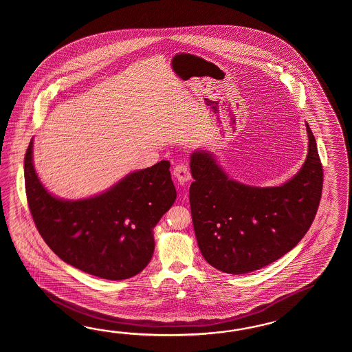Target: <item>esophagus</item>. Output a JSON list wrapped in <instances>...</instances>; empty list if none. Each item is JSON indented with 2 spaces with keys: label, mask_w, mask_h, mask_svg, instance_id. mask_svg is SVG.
Here are the masks:
<instances>
[{
  "label": "esophagus",
  "mask_w": 352,
  "mask_h": 352,
  "mask_svg": "<svg viewBox=\"0 0 352 352\" xmlns=\"http://www.w3.org/2000/svg\"><path fill=\"white\" fill-rule=\"evenodd\" d=\"M173 175L179 184H185L191 179V173L185 164H179L173 168Z\"/></svg>",
  "instance_id": "obj_1"
}]
</instances>
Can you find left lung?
I'll use <instances>...</instances> for the list:
<instances>
[{
  "label": "left lung",
  "mask_w": 352,
  "mask_h": 352,
  "mask_svg": "<svg viewBox=\"0 0 352 352\" xmlns=\"http://www.w3.org/2000/svg\"><path fill=\"white\" fill-rule=\"evenodd\" d=\"M308 153L297 175L280 186H249L229 179L209 151L190 156V208L205 261L229 274L261 270L298 244L320 205L323 170L306 123Z\"/></svg>",
  "instance_id": "1"
}]
</instances>
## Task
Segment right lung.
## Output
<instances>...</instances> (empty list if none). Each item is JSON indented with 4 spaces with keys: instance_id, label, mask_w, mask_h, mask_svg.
I'll list each match as a JSON object with an SVG mask.
<instances>
[{
    "instance_id": "obj_1",
    "label": "right lung",
    "mask_w": 352,
    "mask_h": 352,
    "mask_svg": "<svg viewBox=\"0 0 352 352\" xmlns=\"http://www.w3.org/2000/svg\"><path fill=\"white\" fill-rule=\"evenodd\" d=\"M26 151L25 187L31 215L43 239L61 261L96 277H133L150 263L153 228L176 200L170 162L128 173L102 194L59 199L40 182Z\"/></svg>"
}]
</instances>
